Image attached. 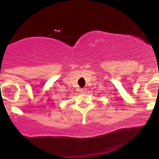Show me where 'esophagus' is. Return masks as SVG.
Listing matches in <instances>:
<instances>
[{
  "label": "esophagus",
  "instance_id": "1",
  "mask_svg": "<svg viewBox=\"0 0 159 159\" xmlns=\"http://www.w3.org/2000/svg\"><path fill=\"white\" fill-rule=\"evenodd\" d=\"M80 91H81V93H84L87 92V89H86V88H82V89H81V90H80Z\"/></svg>",
  "mask_w": 159,
  "mask_h": 159
}]
</instances>
